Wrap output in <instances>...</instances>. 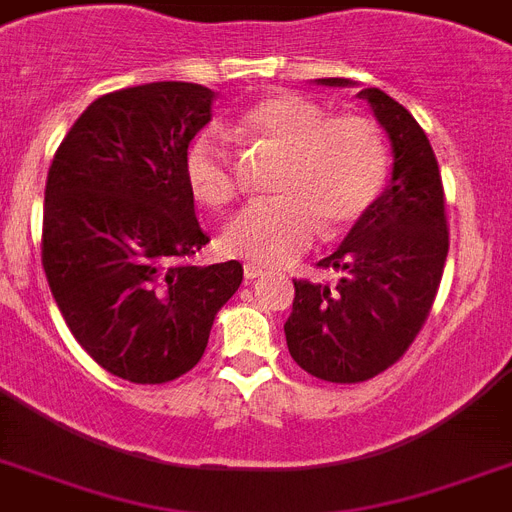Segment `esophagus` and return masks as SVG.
<instances>
[{
	"instance_id": "obj_1",
	"label": "esophagus",
	"mask_w": 512,
	"mask_h": 512,
	"mask_svg": "<svg viewBox=\"0 0 512 512\" xmlns=\"http://www.w3.org/2000/svg\"><path fill=\"white\" fill-rule=\"evenodd\" d=\"M265 270L260 265H244V278L247 281H255V278H263Z\"/></svg>"
}]
</instances>
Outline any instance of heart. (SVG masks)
I'll list each match as a JSON object with an SVG mask.
<instances>
[{"label": "heart", "instance_id": "heart-1", "mask_svg": "<svg viewBox=\"0 0 512 512\" xmlns=\"http://www.w3.org/2000/svg\"><path fill=\"white\" fill-rule=\"evenodd\" d=\"M236 136L284 152L270 191L276 197L244 207L220 244L257 265H286L313 247L318 231L342 234L363 218L386 184V144L363 115H328L297 91L260 99L234 126ZM184 178L197 202L231 205L239 168L226 136L205 128L184 149Z\"/></svg>", "mask_w": 512, "mask_h": 512}]
</instances>
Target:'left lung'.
I'll use <instances>...</instances> for the list:
<instances>
[{
	"instance_id": "8db88e82",
	"label": "left lung",
	"mask_w": 512,
	"mask_h": 512,
	"mask_svg": "<svg viewBox=\"0 0 512 512\" xmlns=\"http://www.w3.org/2000/svg\"><path fill=\"white\" fill-rule=\"evenodd\" d=\"M347 86V78H318ZM392 141V181L318 268L342 270L336 284L294 281L284 323L294 363L331 384L384 373L423 328L450 249L442 173L418 120L381 89L357 94Z\"/></svg>"
}]
</instances>
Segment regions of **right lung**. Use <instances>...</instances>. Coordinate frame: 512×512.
I'll list each match as a JSON object with an SVG mask.
<instances>
[{"label":"right lung","mask_w":512,"mask_h":512,"mask_svg":"<svg viewBox=\"0 0 512 512\" xmlns=\"http://www.w3.org/2000/svg\"><path fill=\"white\" fill-rule=\"evenodd\" d=\"M215 91L184 81L94 99L54 152L41 265L70 334L112 376L165 384L205 355L242 263L194 265L210 242L194 215L184 149Z\"/></svg>","instance_id":"add662e5"}]
</instances>
